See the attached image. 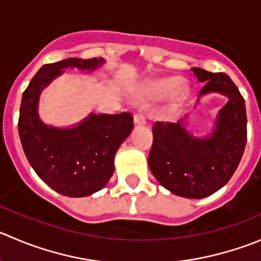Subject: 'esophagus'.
<instances>
[{"mask_svg":"<svg viewBox=\"0 0 261 261\" xmlns=\"http://www.w3.org/2000/svg\"><path fill=\"white\" fill-rule=\"evenodd\" d=\"M135 125H145L146 123V115L143 110H139L138 113L135 115V120H134Z\"/></svg>","mask_w":261,"mask_h":261,"instance_id":"obj_1","label":"esophagus"}]
</instances>
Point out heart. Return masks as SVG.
<instances>
[{"label": "heart", "instance_id": "b5f03b06", "mask_svg": "<svg viewBox=\"0 0 261 261\" xmlns=\"http://www.w3.org/2000/svg\"><path fill=\"white\" fill-rule=\"evenodd\" d=\"M179 80L177 77H168V79H162L158 82H154L149 84L145 89L141 92V97L144 98H159L166 95L167 93L172 92L171 105L169 108L174 110L178 107L185 99H186L187 94H189V88L186 85H178Z\"/></svg>", "mask_w": 261, "mask_h": 261}]
</instances>
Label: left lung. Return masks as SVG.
<instances>
[{"mask_svg":"<svg viewBox=\"0 0 261 261\" xmlns=\"http://www.w3.org/2000/svg\"><path fill=\"white\" fill-rule=\"evenodd\" d=\"M191 70L204 83L199 97L221 93L228 102L206 138L192 136L181 121L154 123L148 161L154 177L172 194L201 199L223 187L239 167L246 145L247 117L244 97L228 75Z\"/></svg>","mask_w":261,"mask_h":261,"instance_id":"8db88e82","label":"left lung"}]
</instances>
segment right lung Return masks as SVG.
Returning <instances> with one entry per match:
<instances>
[{
  "label": "right lung",
  "mask_w": 261,
  "mask_h": 261,
  "mask_svg": "<svg viewBox=\"0 0 261 261\" xmlns=\"http://www.w3.org/2000/svg\"><path fill=\"white\" fill-rule=\"evenodd\" d=\"M103 58H67L39 69L22 93L19 135L35 173L55 191L83 198L106 186L115 171V155L134 127L131 113L92 115L77 126L58 128L42 122L38 100L43 88L63 69L95 70Z\"/></svg>",
  "instance_id": "obj_1"
}]
</instances>
